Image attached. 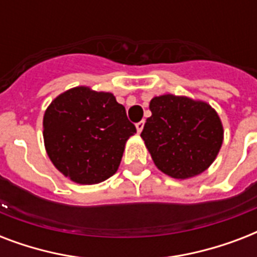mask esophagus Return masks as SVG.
Segmentation results:
<instances>
[{"label": "esophagus", "instance_id": "obj_1", "mask_svg": "<svg viewBox=\"0 0 257 257\" xmlns=\"http://www.w3.org/2000/svg\"><path fill=\"white\" fill-rule=\"evenodd\" d=\"M143 128H144V121H140V122H137V124H136L137 132L141 133V131H143Z\"/></svg>", "mask_w": 257, "mask_h": 257}]
</instances>
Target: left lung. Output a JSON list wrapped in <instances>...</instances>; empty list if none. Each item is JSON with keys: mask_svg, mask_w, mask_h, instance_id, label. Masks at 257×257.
<instances>
[{"mask_svg": "<svg viewBox=\"0 0 257 257\" xmlns=\"http://www.w3.org/2000/svg\"><path fill=\"white\" fill-rule=\"evenodd\" d=\"M141 137L165 175L188 179L215 161L223 144V125L211 105L173 94L155 97Z\"/></svg>", "mask_w": 257, "mask_h": 257, "instance_id": "left-lung-1", "label": "left lung"}]
</instances>
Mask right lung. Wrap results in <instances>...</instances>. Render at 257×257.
I'll list each match as a JSON object with an SVG mask.
<instances>
[{"mask_svg": "<svg viewBox=\"0 0 257 257\" xmlns=\"http://www.w3.org/2000/svg\"><path fill=\"white\" fill-rule=\"evenodd\" d=\"M135 133L136 126L112 93L86 86L56 97L44 114L46 153L62 175L78 184H97L114 175Z\"/></svg>", "mask_w": 257, "mask_h": 257, "instance_id": "obj_1", "label": "right lung"}]
</instances>
